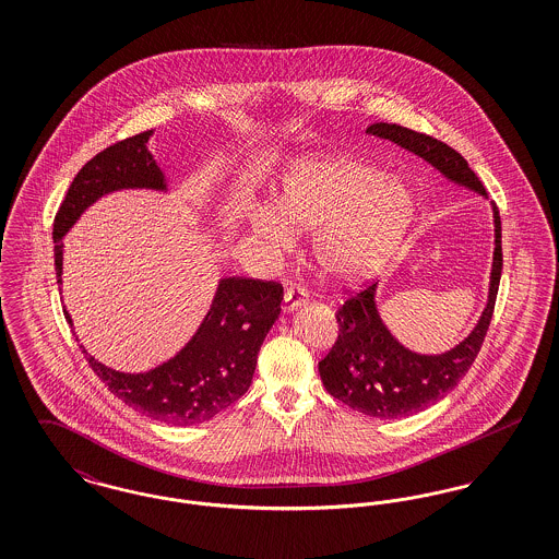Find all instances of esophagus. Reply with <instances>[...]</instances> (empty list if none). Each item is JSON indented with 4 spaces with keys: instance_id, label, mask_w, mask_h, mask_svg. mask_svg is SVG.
<instances>
[{
    "instance_id": "34e87169",
    "label": "esophagus",
    "mask_w": 559,
    "mask_h": 559,
    "mask_svg": "<svg viewBox=\"0 0 559 559\" xmlns=\"http://www.w3.org/2000/svg\"><path fill=\"white\" fill-rule=\"evenodd\" d=\"M306 304V295L304 292H295V289H287L283 295V312H293L297 308H301Z\"/></svg>"
}]
</instances>
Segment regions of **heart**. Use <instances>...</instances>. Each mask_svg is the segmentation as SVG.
<instances>
[{"mask_svg":"<svg viewBox=\"0 0 559 559\" xmlns=\"http://www.w3.org/2000/svg\"><path fill=\"white\" fill-rule=\"evenodd\" d=\"M415 217V197L396 176L347 153L304 155L287 167L276 207L258 201L247 233L267 262L287 255L295 230H312L322 278L352 287L388 264Z\"/></svg>","mask_w":559,"mask_h":559,"instance_id":"b5f03b06","label":"heart"}]
</instances>
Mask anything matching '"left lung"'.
Instances as JSON below:
<instances>
[{
	"label": "left lung",
	"instance_id": "left-lung-1",
	"mask_svg": "<svg viewBox=\"0 0 559 559\" xmlns=\"http://www.w3.org/2000/svg\"><path fill=\"white\" fill-rule=\"evenodd\" d=\"M367 133L399 144L400 148L426 160L452 185L488 199L467 160L449 144L396 123H372ZM490 207L495 251L488 297L469 335L442 354H419L402 346L381 319L377 283H372L340 308V337L319 362L322 385L333 399L342 400L349 408L369 417L400 419L426 411L459 385L463 374L474 365L486 337L503 270L501 217L495 203H490Z\"/></svg>",
	"mask_w": 559,
	"mask_h": 559
}]
</instances>
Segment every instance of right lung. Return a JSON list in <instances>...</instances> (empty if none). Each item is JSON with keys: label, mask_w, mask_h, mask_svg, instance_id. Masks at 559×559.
Wrapping results in <instances>:
<instances>
[{"label": "right lung", "mask_w": 559, "mask_h": 559, "mask_svg": "<svg viewBox=\"0 0 559 559\" xmlns=\"http://www.w3.org/2000/svg\"><path fill=\"white\" fill-rule=\"evenodd\" d=\"M155 130L121 140L87 160L75 176L53 219V264L62 292V253L67 233L96 201L119 190L167 194L169 180L148 151ZM283 287L253 278L217 281L212 306L194 335L171 358L142 372L110 369L85 347L90 367L108 390L133 411L167 426L205 424L249 390L260 347L281 314ZM64 317L73 326L71 314Z\"/></svg>", "instance_id": "1"}]
</instances>
